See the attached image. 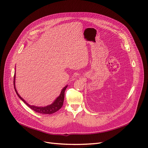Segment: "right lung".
Returning <instances> with one entry per match:
<instances>
[{
	"instance_id": "obj_1",
	"label": "right lung",
	"mask_w": 148,
	"mask_h": 148,
	"mask_svg": "<svg viewBox=\"0 0 148 148\" xmlns=\"http://www.w3.org/2000/svg\"><path fill=\"white\" fill-rule=\"evenodd\" d=\"M14 89L15 90V92L16 94L18 95V97L24 102V103L29 107L31 109L34 110V111L40 113V114H51L54 113L56 111H58L59 110H60L63 104V101H64V92L66 88L67 87V85L64 86L60 92V95L57 98L53 103L49 106H47L45 107H37L35 106H31L29 105L28 103L22 98L18 93L16 87H15V75H14Z\"/></svg>"
}]
</instances>
